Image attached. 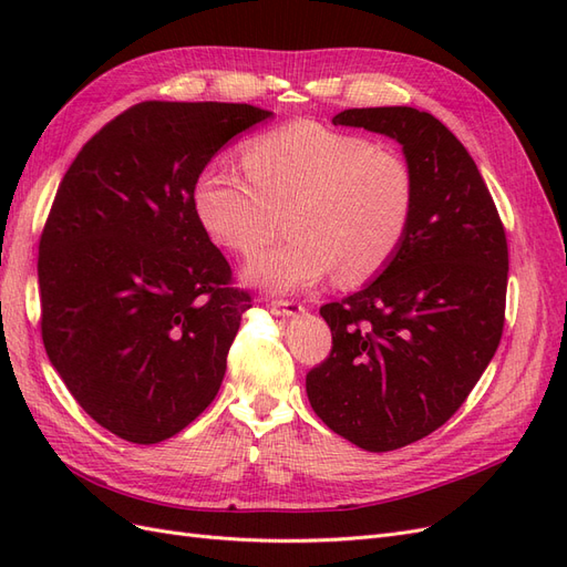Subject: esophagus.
<instances>
[{
  "mask_svg": "<svg viewBox=\"0 0 567 567\" xmlns=\"http://www.w3.org/2000/svg\"><path fill=\"white\" fill-rule=\"evenodd\" d=\"M269 307H271V312L279 317H298L300 312H305V305L298 300L277 298V300H269Z\"/></svg>",
  "mask_w": 567,
  "mask_h": 567,
  "instance_id": "esophagus-1",
  "label": "esophagus"
}]
</instances>
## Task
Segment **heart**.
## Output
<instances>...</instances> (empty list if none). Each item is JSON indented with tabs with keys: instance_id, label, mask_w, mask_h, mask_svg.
Instances as JSON below:
<instances>
[{
	"instance_id": "b5f03b06",
	"label": "heart",
	"mask_w": 567,
	"mask_h": 567,
	"mask_svg": "<svg viewBox=\"0 0 567 567\" xmlns=\"http://www.w3.org/2000/svg\"><path fill=\"white\" fill-rule=\"evenodd\" d=\"M246 177L225 161L200 167L194 213L217 246L252 255L284 215L288 241L248 262L246 279L277 293L375 277L404 244L416 205L414 169L398 148L317 120H293L244 146Z\"/></svg>"
}]
</instances>
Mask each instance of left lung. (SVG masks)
Wrapping results in <instances>:
<instances>
[{
	"mask_svg": "<svg viewBox=\"0 0 567 567\" xmlns=\"http://www.w3.org/2000/svg\"><path fill=\"white\" fill-rule=\"evenodd\" d=\"M333 125L398 140L416 205L381 277L319 310L333 348L305 388L333 433L367 452H392L447 423L499 348L508 244L475 161L435 115L348 109Z\"/></svg>",
	"mask_w": 567,
	"mask_h": 567,
	"instance_id": "left-lung-1",
	"label": "left lung"
}]
</instances>
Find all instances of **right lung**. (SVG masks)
<instances>
[{"label":"right lung","instance_id":"obj_1","mask_svg":"<svg viewBox=\"0 0 567 567\" xmlns=\"http://www.w3.org/2000/svg\"><path fill=\"white\" fill-rule=\"evenodd\" d=\"M271 111L142 101L84 144L40 236L42 342L75 402L113 435L156 444L221 385L250 310L194 213V182Z\"/></svg>","mask_w":567,"mask_h":567}]
</instances>
